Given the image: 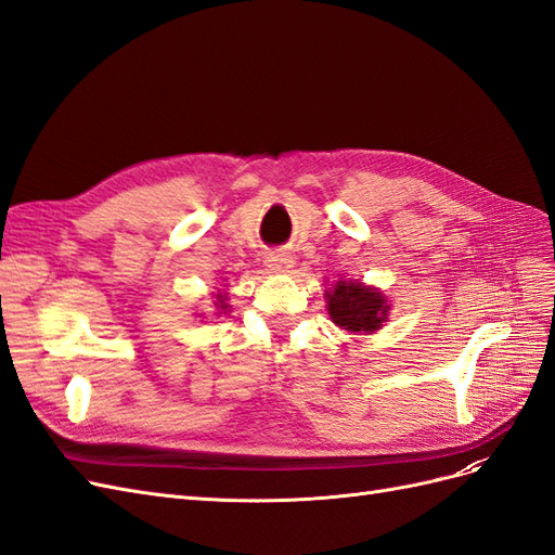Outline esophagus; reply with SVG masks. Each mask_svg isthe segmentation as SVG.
I'll return each mask as SVG.
<instances>
[{"label": "esophagus", "instance_id": "1", "mask_svg": "<svg viewBox=\"0 0 555 555\" xmlns=\"http://www.w3.org/2000/svg\"><path fill=\"white\" fill-rule=\"evenodd\" d=\"M268 266L273 268V271H278V273H287L289 268L294 266V259L287 255V251H271V255H268Z\"/></svg>", "mask_w": 555, "mask_h": 555}]
</instances>
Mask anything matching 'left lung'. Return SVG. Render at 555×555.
I'll return each instance as SVG.
<instances>
[{
  "label": "left lung",
  "mask_w": 555,
  "mask_h": 555,
  "mask_svg": "<svg viewBox=\"0 0 555 555\" xmlns=\"http://www.w3.org/2000/svg\"><path fill=\"white\" fill-rule=\"evenodd\" d=\"M328 296V314L338 326L357 331H377L386 319V300L379 292L359 282H338Z\"/></svg>",
  "instance_id": "8db88e82"
}]
</instances>
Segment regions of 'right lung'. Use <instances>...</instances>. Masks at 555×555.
<instances>
[{"instance_id": "obj_1", "label": "right lung", "mask_w": 555, "mask_h": 555, "mask_svg": "<svg viewBox=\"0 0 555 555\" xmlns=\"http://www.w3.org/2000/svg\"><path fill=\"white\" fill-rule=\"evenodd\" d=\"M217 298H220V306H222V310H224V308H227V306H224V298H222V296H217Z\"/></svg>"}]
</instances>
